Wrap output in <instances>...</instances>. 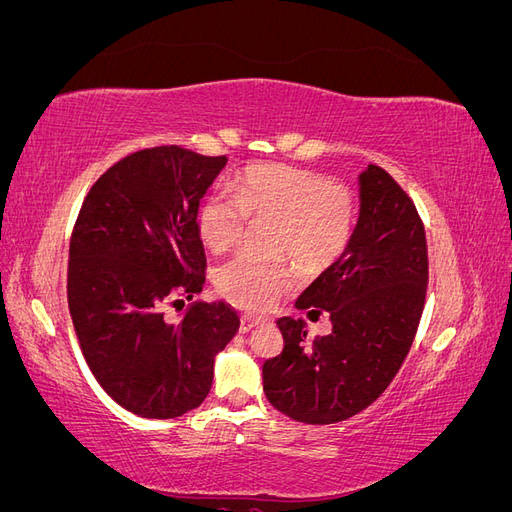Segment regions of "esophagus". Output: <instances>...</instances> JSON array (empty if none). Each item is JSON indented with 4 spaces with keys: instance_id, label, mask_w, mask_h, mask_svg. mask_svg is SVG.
<instances>
[{
    "instance_id": "1",
    "label": "esophagus",
    "mask_w": 512,
    "mask_h": 512,
    "mask_svg": "<svg viewBox=\"0 0 512 512\" xmlns=\"http://www.w3.org/2000/svg\"><path fill=\"white\" fill-rule=\"evenodd\" d=\"M258 324H262V320L260 318H252V316H243L241 318V327H239V331L245 335V333H250V331H254Z\"/></svg>"
}]
</instances>
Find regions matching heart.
I'll use <instances>...</instances> for the list:
<instances>
[{"label":"heart","mask_w":512,"mask_h":512,"mask_svg":"<svg viewBox=\"0 0 512 512\" xmlns=\"http://www.w3.org/2000/svg\"><path fill=\"white\" fill-rule=\"evenodd\" d=\"M356 196L344 183L286 164L247 168L211 194L198 211L200 239L213 252L245 241L250 224H275V254L292 256L307 269H327L346 254L356 230ZM220 292L245 309H269L294 286L284 262H258L252 256L228 260L215 275Z\"/></svg>","instance_id":"heart-1"}]
</instances>
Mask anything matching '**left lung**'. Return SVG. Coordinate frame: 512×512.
I'll return each instance as SVG.
<instances>
[{"mask_svg":"<svg viewBox=\"0 0 512 512\" xmlns=\"http://www.w3.org/2000/svg\"><path fill=\"white\" fill-rule=\"evenodd\" d=\"M427 280L421 215L384 168L369 164L350 247L297 301L309 316L329 312L333 331L307 342L303 320H277L284 350L262 365L271 406L331 425L374 404L412 348Z\"/></svg>","mask_w":512,"mask_h":512,"instance_id":"8db88e82","label":"left lung"}]
</instances>
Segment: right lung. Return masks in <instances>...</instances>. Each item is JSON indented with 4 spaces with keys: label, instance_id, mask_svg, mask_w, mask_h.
Returning a JSON list of instances; mask_svg holds the SVG:
<instances>
[{
    "label": "right lung",
    "instance_id": "right-lung-1",
    "mask_svg": "<svg viewBox=\"0 0 512 512\" xmlns=\"http://www.w3.org/2000/svg\"><path fill=\"white\" fill-rule=\"evenodd\" d=\"M226 166L179 145L130 153L91 185L70 237L68 307L85 361L121 408L177 418L203 404L213 359L239 329L228 303L164 307L205 284L198 203Z\"/></svg>",
    "mask_w": 512,
    "mask_h": 512
}]
</instances>
